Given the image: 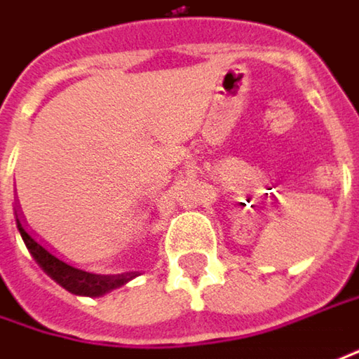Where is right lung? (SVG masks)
Segmentation results:
<instances>
[{
  "label": "right lung",
  "instance_id": "right-lung-1",
  "mask_svg": "<svg viewBox=\"0 0 359 359\" xmlns=\"http://www.w3.org/2000/svg\"><path fill=\"white\" fill-rule=\"evenodd\" d=\"M18 229L20 235L24 239L27 251L32 253V257L36 259L39 267L48 273L55 283H60L66 291H70L74 295H90V297H98L104 295L112 289L120 287L124 283H128L136 273H122V275H96V273H88L84 269H78L70 263L57 259L52 255L43 245H39L27 231H25L22 223L18 221Z\"/></svg>",
  "mask_w": 359,
  "mask_h": 359
}]
</instances>
